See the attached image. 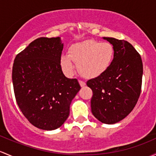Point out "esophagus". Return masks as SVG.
<instances>
[{"instance_id": "1", "label": "esophagus", "mask_w": 156, "mask_h": 156, "mask_svg": "<svg viewBox=\"0 0 156 156\" xmlns=\"http://www.w3.org/2000/svg\"><path fill=\"white\" fill-rule=\"evenodd\" d=\"M79 83H80V85H81V87H84L85 85H86V83H85L84 81H81V80H79Z\"/></svg>"}]
</instances>
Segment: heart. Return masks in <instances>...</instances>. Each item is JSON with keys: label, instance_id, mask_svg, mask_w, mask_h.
Segmentation results:
<instances>
[{"label": "heart", "instance_id": "b5f03b06", "mask_svg": "<svg viewBox=\"0 0 156 156\" xmlns=\"http://www.w3.org/2000/svg\"><path fill=\"white\" fill-rule=\"evenodd\" d=\"M114 47L109 42L87 40L73 44L69 55L61 58V65L66 74L71 75L75 71V62L82 75L94 78L104 74L114 58Z\"/></svg>", "mask_w": 156, "mask_h": 156}]
</instances>
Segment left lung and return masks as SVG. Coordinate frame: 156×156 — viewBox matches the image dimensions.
Listing matches in <instances>:
<instances>
[{"label":"left lung","mask_w":156,"mask_h":156,"mask_svg":"<svg viewBox=\"0 0 156 156\" xmlns=\"http://www.w3.org/2000/svg\"><path fill=\"white\" fill-rule=\"evenodd\" d=\"M114 47V58L109 69L89 80L92 89V113L101 122L113 124L126 117L141 94L143 64L141 55L129 42L104 37Z\"/></svg>","instance_id":"1"}]
</instances>
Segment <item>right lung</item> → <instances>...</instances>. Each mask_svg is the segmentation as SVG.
I'll list each match as a JSON object with an SVG mask.
<instances>
[{"mask_svg": "<svg viewBox=\"0 0 156 156\" xmlns=\"http://www.w3.org/2000/svg\"><path fill=\"white\" fill-rule=\"evenodd\" d=\"M61 37H39L15 57L12 83L17 104L27 120L44 130L65 122L72 101L81 89L66 78L61 66Z\"/></svg>", "mask_w": 156, "mask_h": 156, "instance_id": "add662e5", "label": "right lung"}]
</instances>
